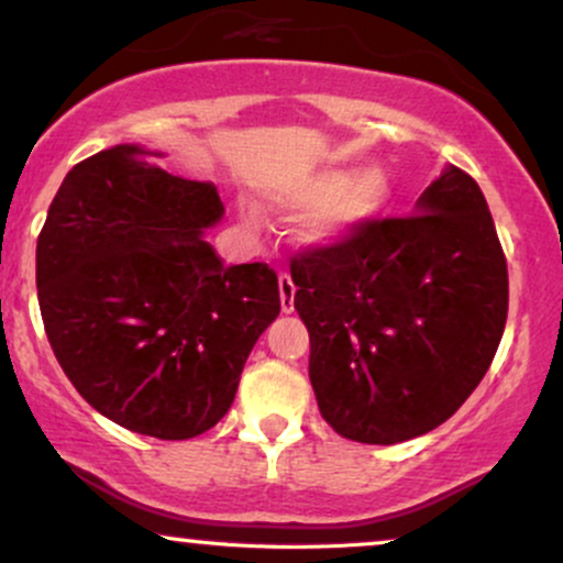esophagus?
<instances>
[{"label": "esophagus", "instance_id": "esophagus-1", "mask_svg": "<svg viewBox=\"0 0 563 563\" xmlns=\"http://www.w3.org/2000/svg\"><path fill=\"white\" fill-rule=\"evenodd\" d=\"M277 286H280V307L283 312H294V294H296V286L291 280V275L288 272H280V277H277Z\"/></svg>", "mask_w": 563, "mask_h": 563}]
</instances>
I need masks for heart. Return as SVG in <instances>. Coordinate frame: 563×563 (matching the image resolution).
I'll return each instance as SVG.
<instances>
[{"mask_svg":"<svg viewBox=\"0 0 563 563\" xmlns=\"http://www.w3.org/2000/svg\"><path fill=\"white\" fill-rule=\"evenodd\" d=\"M264 195L280 211L310 208L299 224V240L307 245H331L361 230L385 208L390 178L382 168H361L350 176L344 168H318L280 178ZM245 219L258 224L262 216L256 208H245Z\"/></svg>","mask_w":563,"mask_h":563,"instance_id":"b5f03b06","label":"heart"}]
</instances>
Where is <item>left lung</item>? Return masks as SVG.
Wrapping results in <instances>:
<instances>
[{"mask_svg": "<svg viewBox=\"0 0 563 563\" xmlns=\"http://www.w3.org/2000/svg\"><path fill=\"white\" fill-rule=\"evenodd\" d=\"M291 280L318 409L357 443L390 446L446 422L489 372L508 320L489 206L454 165L411 216L296 253Z\"/></svg>", "mask_w": 563, "mask_h": 563, "instance_id": "8db88e82", "label": "left lung"}]
</instances>
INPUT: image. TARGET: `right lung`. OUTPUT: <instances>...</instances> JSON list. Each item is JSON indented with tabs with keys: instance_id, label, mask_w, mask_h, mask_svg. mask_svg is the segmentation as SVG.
Masks as SVG:
<instances>
[{
	"instance_id": "1",
	"label": "right lung",
	"mask_w": 563,
	"mask_h": 563,
	"mask_svg": "<svg viewBox=\"0 0 563 563\" xmlns=\"http://www.w3.org/2000/svg\"><path fill=\"white\" fill-rule=\"evenodd\" d=\"M120 144L66 173L36 240L42 323L96 411L187 441L230 411L256 339L280 312L267 264L224 267L202 240L224 213L189 181Z\"/></svg>"
}]
</instances>
